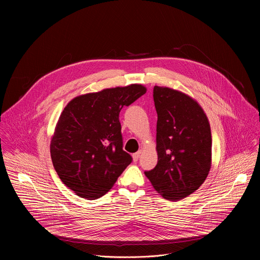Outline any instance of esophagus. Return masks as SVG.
Masks as SVG:
<instances>
[{
    "label": "esophagus",
    "instance_id": "1",
    "mask_svg": "<svg viewBox=\"0 0 260 260\" xmlns=\"http://www.w3.org/2000/svg\"><path fill=\"white\" fill-rule=\"evenodd\" d=\"M140 156H141V151H138V152L134 153V154H133V159H134V161H138V159L140 158Z\"/></svg>",
    "mask_w": 260,
    "mask_h": 260
}]
</instances>
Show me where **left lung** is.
<instances>
[{
  "label": "left lung",
  "mask_w": 260,
  "mask_h": 260,
  "mask_svg": "<svg viewBox=\"0 0 260 260\" xmlns=\"http://www.w3.org/2000/svg\"><path fill=\"white\" fill-rule=\"evenodd\" d=\"M157 165L145 172L166 200L180 201L205 182L212 165L209 119L200 104L182 91L155 85Z\"/></svg>",
  "instance_id": "left-lung-1"
}]
</instances>
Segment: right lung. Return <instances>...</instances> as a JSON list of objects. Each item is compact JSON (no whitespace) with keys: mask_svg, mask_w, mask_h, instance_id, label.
<instances>
[{"mask_svg":"<svg viewBox=\"0 0 260 260\" xmlns=\"http://www.w3.org/2000/svg\"><path fill=\"white\" fill-rule=\"evenodd\" d=\"M146 91L142 84L105 88L74 98L62 110L50 155L62 183L77 196L102 198L132 162L122 149L119 113Z\"/></svg>","mask_w":260,"mask_h":260,"instance_id":"right-lung-1","label":"right lung"}]
</instances>
